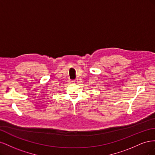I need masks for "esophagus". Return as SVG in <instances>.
Returning a JSON list of instances; mask_svg holds the SVG:
<instances>
[{"label": "esophagus", "mask_w": 155, "mask_h": 155, "mask_svg": "<svg viewBox=\"0 0 155 155\" xmlns=\"http://www.w3.org/2000/svg\"><path fill=\"white\" fill-rule=\"evenodd\" d=\"M72 83H78V79H76V80H73V81H72Z\"/></svg>", "instance_id": "obj_1"}]
</instances>
